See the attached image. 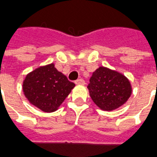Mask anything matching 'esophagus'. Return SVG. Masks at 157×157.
<instances>
[{
    "mask_svg": "<svg viewBox=\"0 0 157 157\" xmlns=\"http://www.w3.org/2000/svg\"><path fill=\"white\" fill-rule=\"evenodd\" d=\"M75 83L78 85H84L85 84V81L82 78H79V79H78L75 81Z\"/></svg>",
    "mask_w": 157,
    "mask_h": 157,
    "instance_id": "1",
    "label": "esophagus"
}]
</instances>
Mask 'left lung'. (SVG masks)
I'll use <instances>...</instances> for the list:
<instances>
[{"mask_svg": "<svg viewBox=\"0 0 157 157\" xmlns=\"http://www.w3.org/2000/svg\"><path fill=\"white\" fill-rule=\"evenodd\" d=\"M89 82L90 97L103 110L117 109L128 101L132 93L130 82L124 75L103 66L92 73Z\"/></svg>", "mask_w": 157, "mask_h": 157, "instance_id": "1", "label": "left lung"}]
</instances>
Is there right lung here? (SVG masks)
Here are the masks:
<instances>
[{"label":"right lung","instance_id":"right-lung-1","mask_svg":"<svg viewBox=\"0 0 157 157\" xmlns=\"http://www.w3.org/2000/svg\"><path fill=\"white\" fill-rule=\"evenodd\" d=\"M75 86L52 63L29 73L23 82V92L32 105L50 113L58 110Z\"/></svg>","mask_w":157,"mask_h":157}]
</instances>
